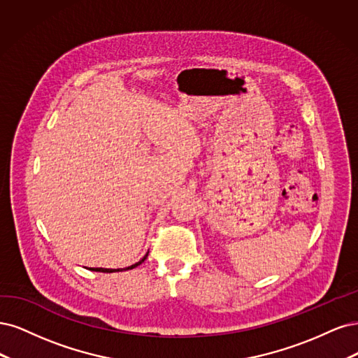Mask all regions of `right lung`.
Returning a JSON list of instances; mask_svg holds the SVG:
<instances>
[{"label": "right lung", "mask_w": 358, "mask_h": 358, "mask_svg": "<svg viewBox=\"0 0 358 358\" xmlns=\"http://www.w3.org/2000/svg\"><path fill=\"white\" fill-rule=\"evenodd\" d=\"M147 256H148V252L147 255L140 260V262H136V263H134V264H131V266H128V268H119V269H107V268H87L89 271H95V272H103V273H111V272H123V271H129V269H134V268H136V266H140V264L147 259Z\"/></svg>", "instance_id": "1"}]
</instances>
